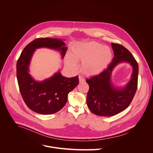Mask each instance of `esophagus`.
<instances>
[{
	"label": "esophagus",
	"instance_id": "esophagus-1",
	"mask_svg": "<svg viewBox=\"0 0 153 153\" xmlns=\"http://www.w3.org/2000/svg\"><path fill=\"white\" fill-rule=\"evenodd\" d=\"M79 82H82L85 81V79L81 76H79Z\"/></svg>",
	"mask_w": 153,
	"mask_h": 153
}]
</instances>
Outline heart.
Here are the masks:
<instances>
[{"instance_id":"b5f03b06","label":"heart","mask_w":153,"mask_h":153,"mask_svg":"<svg viewBox=\"0 0 153 153\" xmlns=\"http://www.w3.org/2000/svg\"><path fill=\"white\" fill-rule=\"evenodd\" d=\"M112 58L113 53L110 47L96 42H90L74 45L71 57L66 58L65 63L74 70L77 68L76 62H82V72L85 75L93 76L103 72Z\"/></svg>"}]
</instances>
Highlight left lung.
<instances>
[{"label":"left lung","instance_id":"8db88e82","mask_svg":"<svg viewBox=\"0 0 153 153\" xmlns=\"http://www.w3.org/2000/svg\"><path fill=\"white\" fill-rule=\"evenodd\" d=\"M114 58L108 68L100 74L86 79L89 85L86 103L90 110L100 116H113L125 110L131 102L137 90L139 67L132 54L123 46L111 43ZM132 67L130 81L123 87L114 85L111 80L113 70L121 62Z\"/></svg>","mask_w":153,"mask_h":153}]
</instances>
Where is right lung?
I'll use <instances>...</instances> for the list:
<instances>
[{"label": "right lung", "instance_id": "obj_1", "mask_svg": "<svg viewBox=\"0 0 153 153\" xmlns=\"http://www.w3.org/2000/svg\"><path fill=\"white\" fill-rule=\"evenodd\" d=\"M62 39L39 38L28 44L17 62V79L19 90L27 106L41 114H52L60 111L66 104L68 95L79 84L78 76H63L59 71L42 81L34 80L29 73V67L36 49L47 48L60 52L63 59L68 49Z\"/></svg>", "mask_w": 153, "mask_h": 153}]
</instances>
